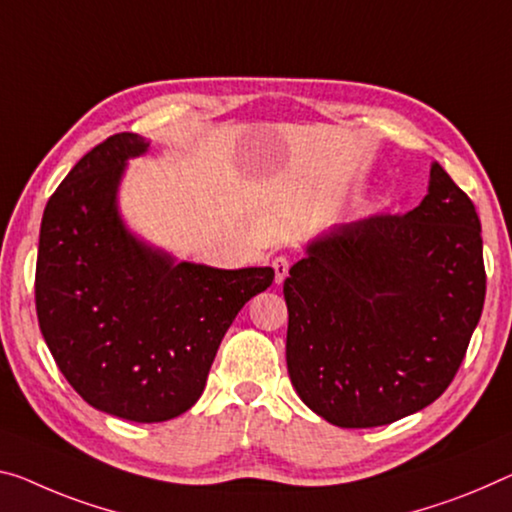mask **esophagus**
I'll return each mask as SVG.
<instances>
[{"instance_id":"1","label":"esophagus","mask_w":512,"mask_h":512,"mask_svg":"<svg viewBox=\"0 0 512 512\" xmlns=\"http://www.w3.org/2000/svg\"><path fill=\"white\" fill-rule=\"evenodd\" d=\"M272 267H274V281H277V283H281L283 279L288 277V267H290V263H288L286 256H277V258H274Z\"/></svg>"}]
</instances>
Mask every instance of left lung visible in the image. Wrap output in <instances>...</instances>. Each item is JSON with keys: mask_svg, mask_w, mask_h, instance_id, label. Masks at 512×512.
Segmentation results:
<instances>
[{"mask_svg": "<svg viewBox=\"0 0 512 512\" xmlns=\"http://www.w3.org/2000/svg\"><path fill=\"white\" fill-rule=\"evenodd\" d=\"M286 364L309 410L338 428L387 426L451 384L481 320V222L442 164L405 215L336 224L283 281Z\"/></svg>", "mask_w": 512, "mask_h": 512, "instance_id": "obj_1", "label": "left lung"}]
</instances>
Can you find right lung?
Wrapping results in <instances>:
<instances>
[{
	"label": "right lung",
	"mask_w": 512,
	"mask_h": 512,
	"mask_svg": "<svg viewBox=\"0 0 512 512\" xmlns=\"http://www.w3.org/2000/svg\"><path fill=\"white\" fill-rule=\"evenodd\" d=\"M148 148L135 132L109 137L50 196L36 313L59 371L86 403L160 423L201 398L226 329L274 270L180 261L139 238L121 215L119 192L128 162Z\"/></svg>",
	"instance_id": "obj_1"
}]
</instances>
